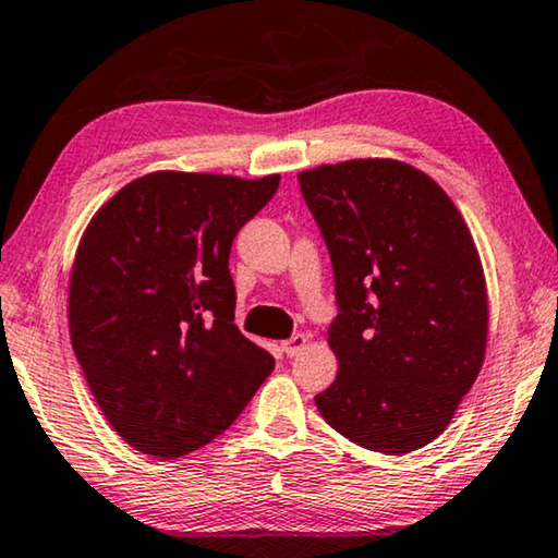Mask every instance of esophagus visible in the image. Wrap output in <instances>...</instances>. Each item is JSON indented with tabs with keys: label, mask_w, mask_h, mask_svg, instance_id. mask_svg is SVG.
I'll list each match as a JSON object with an SVG mask.
<instances>
[{
	"label": "esophagus",
	"mask_w": 558,
	"mask_h": 558,
	"mask_svg": "<svg viewBox=\"0 0 558 558\" xmlns=\"http://www.w3.org/2000/svg\"><path fill=\"white\" fill-rule=\"evenodd\" d=\"M306 337L304 333H294V337H289L287 341H281V351H284L287 356H296L299 351H302L306 347Z\"/></svg>",
	"instance_id": "34e87169"
}]
</instances>
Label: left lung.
<instances>
[{
  "instance_id": "left-lung-1",
  "label": "left lung",
  "mask_w": 558,
  "mask_h": 558,
  "mask_svg": "<svg viewBox=\"0 0 558 558\" xmlns=\"http://www.w3.org/2000/svg\"><path fill=\"white\" fill-rule=\"evenodd\" d=\"M299 186L327 242L339 308L329 327L339 374L316 409L364 449H422L484 364L486 281L469 227L404 161L324 165Z\"/></svg>"
}]
</instances>
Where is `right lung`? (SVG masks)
<instances>
[{
  "instance_id": "obj_1",
  "label": "right lung",
  "mask_w": 558,
  "mask_h": 558,
  "mask_svg": "<svg viewBox=\"0 0 558 558\" xmlns=\"http://www.w3.org/2000/svg\"><path fill=\"white\" fill-rule=\"evenodd\" d=\"M279 174L154 171L97 211L70 281L74 354L111 428L177 459L236 422L274 356L234 327L231 242Z\"/></svg>"
}]
</instances>
